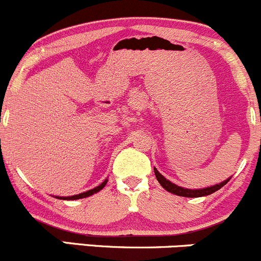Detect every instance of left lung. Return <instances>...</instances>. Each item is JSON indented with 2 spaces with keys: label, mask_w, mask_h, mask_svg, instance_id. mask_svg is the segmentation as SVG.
Masks as SVG:
<instances>
[{
  "label": "left lung",
  "mask_w": 261,
  "mask_h": 261,
  "mask_svg": "<svg viewBox=\"0 0 261 261\" xmlns=\"http://www.w3.org/2000/svg\"><path fill=\"white\" fill-rule=\"evenodd\" d=\"M153 171H155L156 179H158L159 182H160V185L163 186V188L165 189L166 191H169V193H171V194H175V195L184 196V197L207 196V195H210V194H213V193H215V191H218L219 189L223 188L225 184H227V181L231 179V177H229V179H226L225 181H223V182L216 184V185L210 186V188L196 189V190H191V189L181 188V186H177V185H175V184H172L171 181L166 180V177H164L163 175H161L160 172H159L158 170L155 169V167H153Z\"/></svg>",
  "instance_id": "1"
}]
</instances>
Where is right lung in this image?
<instances>
[{"instance_id": "1", "label": "right lung", "mask_w": 261, "mask_h": 261, "mask_svg": "<svg viewBox=\"0 0 261 261\" xmlns=\"http://www.w3.org/2000/svg\"><path fill=\"white\" fill-rule=\"evenodd\" d=\"M106 184H108V179L103 181L102 184H100V185H98V186H96L95 189H91V190H89V191H85V193L79 194V195H73V196H55V197H57V199H60V200H77V199H84V197L91 196V195H94V194L98 193V191H100L101 189L105 188Z\"/></svg>"}]
</instances>
